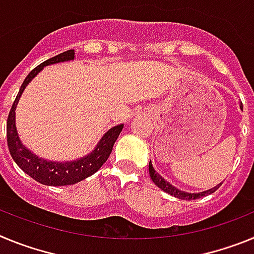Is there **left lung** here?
I'll list each match as a JSON object with an SVG mask.
<instances>
[{"label": "left lung", "mask_w": 254, "mask_h": 254, "mask_svg": "<svg viewBox=\"0 0 254 254\" xmlns=\"http://www.w3.org/2000/svg\"><path fill=\"white\" fill-rule=\"evenodd\" d=\"M241 108H242V111H243V105L242 104H241ZM149 173H150V177H151L152 182H154L155 185L158 186L160 190H163L164 192H167V193L172 194V196L177 197V198L186 199V201H192V199L201 198V197H205L210 193H214L215 190H216L217 188L221 186V183H220V185H217L216 187L211 188V190H205V192H201V193H188V192H183V190H177L174 186L170 185L169 182H167L165 179H163V177H160V174H159V173L155 172V169L152 168L151 161L149 163Z\"/></svg>", "instance_id": "obj_1"}]
</instances>
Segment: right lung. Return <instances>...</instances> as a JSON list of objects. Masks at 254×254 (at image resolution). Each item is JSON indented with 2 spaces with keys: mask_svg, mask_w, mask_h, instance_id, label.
<instances>
[{
  "mask_svg": "<svg viewBox=\"0 0 254 254\" xmlns=\"http://www.w3.org/2000/svg\"><path fill=\"white\" fill-rule=\"evenodd\" d=\"M73 58H75V51L69 49V51L60 53L55 57L44 61L43 64L35 67L22 82L19 94H17L16 99L13 102L7 117L6 131H7V145L11 156L15 160V163L19 165V168H21L22 172H25L31 178L46 186H55L56 187V186L75 185L77 182L90 177L96 170H99L100 167L109 158V155L113 150L114 142H116L123 128V125H118L111 128L103 136L100 142L98 143V146L91 154L76 161H68V163L47 161L42 158H38L37 155L29 151L22 145L19 136H17L16 126H15V109H16L17 102H19L22 91H24L26 85L38 75V72L43 69L44 66L64 62V61L73 60Z\"/></svg>",
  "mask_w": 254,
  "mask_h": 254,
  "instance_id": "right-lung-1",
  "label": "right lung"
}]
</instances>
